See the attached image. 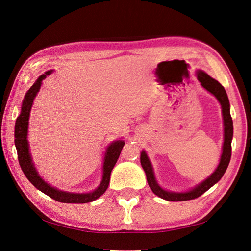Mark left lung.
<instances>
[{
    "mask_svg": "<svg viewBox=\"0 0 251 251\" xmlns=\"http://www.w3.org/2000/svg\"><path fill=\"white\" fill-rule=\"evenodd\" d=\"M197 79L201 81V86L213 94L217 100L220 101L222 106V113H223V120H224V144H223V152L220 160V164L213 172V174L210 175L205 180H203L201 184L196 185L194 189H192L189 192L183 193H177V192H170L165 191L158 184L155 174H153L152 165L150 161L149 157H147L146 152L142 151L141 152V165L146 174L147 182L151 190L155 193L157 196L160 198H163L165 201H190V199H195L202 195L204 192H207L211 187L221 180V178L226 172L230 159H231V141L233 137V122L232 118L230 115V104L229 100L226 93V90L221 85L217 80L213 79L210 77L207 73L203 71L198 70L197 71Z\"/></svg>",
    "mask_w": 251,
    "mask_h": 251,
    "instance_id": "obj_1",
    "label": "left lung"
}]
</instances>
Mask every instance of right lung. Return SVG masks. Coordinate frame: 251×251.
Wrapping results in <instances>:
<instances>
[{"instance_id": "1", "label": "right lung", "mask_w": 251, "mask_h": 251, "mask_svg": "<svg viewBox=\"0 0 251 251\" xmlns=\"http://www.w3.org/2000/svg\"><path fill=\"white\" fill-rule=\"evenodd\" d=\"M53 72V70H50L48 72L42 74L39 78L36 80L33 86L26 92L24 96V100L21 107V113L17 118L16 126H15V144L18 152V160L20 163L21 169L26 176L28 180L33 183L34 187L41 191L44 194H47L50 198L55 201L64 203H87L91 202L95 199H98L106 192L109 181H110V174L111 171L117 163L119 156L121 153L122 149L125 144L124 141L119 140L114 141L110 145L108 146L107 151L105 153L104 164H102V178L100 184L98 189L90 193H70L57 190L54 187H50L38 174L35 165L31 160V156L29 153V146L27 141V129H28V120H29V112L31 106H33L34 100L37 93L39 92L42 80L46 78L48 75Z\"/></svg>"}]
</instances>
